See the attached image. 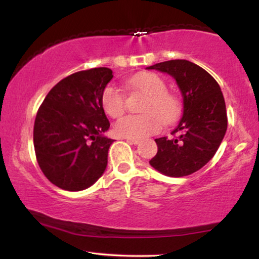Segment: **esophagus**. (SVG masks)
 Masks as SVG:
<instances>
[{
  "label": "esophagus",
  "mask_w": 259,
  "mask_h": 259,
  "mask_svg": "<svg viewBox=\"0 0 259 259\" xmlns=\"http://www.w3.org/2000/svg\"><path fill=\"white\" fill-rule=\"evenodd\" d=\"M126 140H127V143L133 144V145H138L140 143L139 139H132V138H126Z\"/></svg>",
  "instance_id": "esophagus-1"
}]
</instances>
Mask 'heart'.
I'll list each match as a JSON object with an SVG mask.
<instances>
[{"instance_id":"b5f03b06","label":"heart","mask_w":259,"mask_h":259,"mask_svg":"<svg viewBox=\"0 0 259 259\" xmlns=\"http://www.w3.org/2000/svg\"><path fill=\"white\" fill-rule=\"evenodd\" d=\"M132 90L146 95L141 115H126L114 123L116 136L141 139L161 130L162 122L171 125L182 114V101L178 95L167 91L162 77L154 73H140L128 79ZM101 105L106 114L119 118L125 113L126 95L121 88L108 84L102 92Z\"/></svg>"}]
</instances>
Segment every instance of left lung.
<instances>
[{"instance_id": "8db88e82", "label": "left lung", "mask_w": 259, "mask_h": 259, "mask_svg": "<svg viewBox=\"0 0 259 259\" xmlns=\"http://www.w3.org/2000/svg\"><path fill=\"white\" fill-rule=\"evenodd\" d=\"M147 68L175 77L184 102L175 137L155 139L158 152L150 164L168 177L192 175L213 158L228 128L221 87L206 70L187 60H169Z\"/></svg>"}]
</instances>
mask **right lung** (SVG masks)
<instances>
[{"mask_svg":"<svg viewBox=\"0 0 259 259\" xmlns=\"http://www.w3.org/2000/svg\"><path fill=\"white\" fill-rule=\"evenodd\" d=\"M106 67L81 70L49 91L34 123V148L41 171L55 186L81 191L105 172L114 140L104 133L109 121L101 105L112 80Z\"/></svg>","mask_w":259,"mask_h":259,"instance_id":"obj_1","label":"right lung"}]
</instances>
